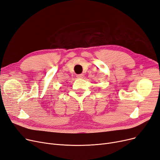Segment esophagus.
<instances>
[{"instance_id": "1", "label": "esophagus", "mask_w": 160, "mask_h": 160, "mask_svg": "<svg viewBox=\"0 0 160 160\" xmlns=\"http://www.w3.org/2000/svg\"><path fill=\"white\" fill-rule=\"evenodd\" d=\"M76 77H77L78 79H82L83 78H84V75H83L82 73L78 74V75H77V76H76Z\"/></svg>"}]
</instances>
